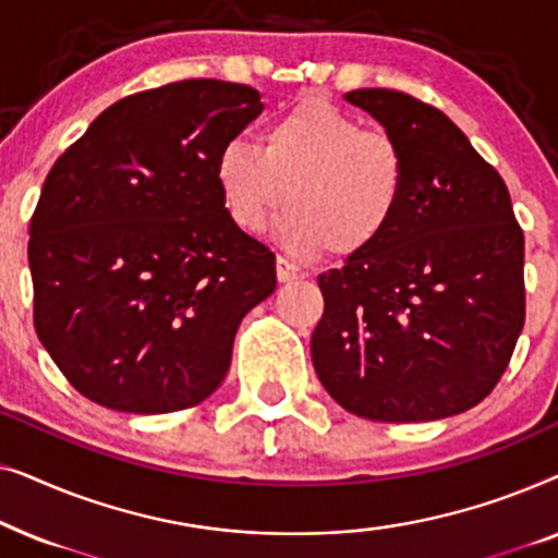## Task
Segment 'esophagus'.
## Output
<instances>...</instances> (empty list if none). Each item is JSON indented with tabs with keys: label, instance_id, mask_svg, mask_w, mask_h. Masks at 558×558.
<instances>
[{
	"label": "esophagus",
	"instance_id": "obj_1",
	"mask_svg": "<svg viewBox=\"0 0 558 558\" xmlns=\"http://www.w3.org/2000/svg\"><path fill=\"white\" fill-rule=\"evenodd\" d=\"M277 277H279V281H294V279L310 277V271L304 269L302 264L292 262V258L277 256Z\"/></svg>",
	"mask_w": 558,
	"mask_h": 558
}]
</instances>
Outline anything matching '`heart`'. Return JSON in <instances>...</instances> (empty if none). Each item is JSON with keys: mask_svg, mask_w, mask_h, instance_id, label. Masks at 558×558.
<instances>
[{"mask_svg": "<svg viewBox=\"0 0 558 558\" xmlns=\"http://www.w3.org/2000/svg\"><path fill=\"white\" fill-rule=\"evenodd\" d=\"M264 144L228 140L216 157V180L228 216L243 231H262L289 208L279 231L289 246L353 256L384 239L407 193V157L384 129L323 98L279 111Z\"/></svg>", "mask_w": 558, "mask_h": 558, "instance_id": "b5f03b06", "label": "heart"}]
</instances>
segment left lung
I'll return each mask as SVG.
<instances>
[{
  "mask_svg": "<svg viewBox=\"0 0 558 558\" xmlns=\"http://www.w3.org/2000/svg\"><path fill=\"white\" fill-rule=\"evenodd\" d=\"M396 136L407 193L384 239L319 274L312 363L371 422H434L498 386L525 323L523 231L502 178L454 121L391 88L345 94Z\"/></svg>",
  "mask_w": 558,
  "mask_h": 558,
  "instance_id": "1",
  "label": "left lung"
}]
</instances>
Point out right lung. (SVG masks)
Instances as JSON below:
<instances>
[{
    "label": "right lung",
    "mask_w": 558,
    "mask_h": 558,
    "mask_svg": "<svg viewBox=\"0 0 558 558\" xmlns=\"http://www.w3.org/2000/svg\"><path fill=\"white\" fill-rule=\"evenodd\" d=\"M258 98L216 78L140 90L45 178L27 243L35 330L98 407H197L223 384L241 319L277 289V256L233 223L216 180Z\"/></svg>",
    "instance_id": "1"
}]
</instances>
